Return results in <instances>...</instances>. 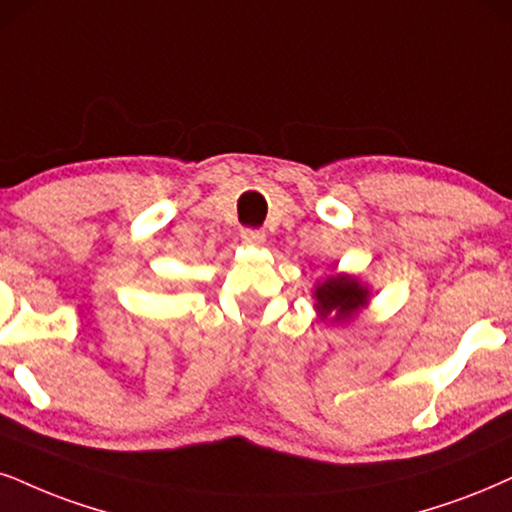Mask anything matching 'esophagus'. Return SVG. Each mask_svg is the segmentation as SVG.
<instances>
[{"label": "esophagus", "instance_id": "34e87169", "mask_svg": "<svg viewBox=\"0 0 512 512\" xmlns=\"http://www.w3.org/2000/svg\"><path fill=\"white\" fill-rule=\"evenodd\" d=\"M242 242L246 246H263V244H266V232H261V230H242Z\"/></svg>", "mask_w": 512, "mask_h": 512}]
</instances>
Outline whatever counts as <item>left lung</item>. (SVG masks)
<instances>
[{"instance_id":"left-lung-1","label":"left lung","mask_w":512,"mask_h":512,"mask_svg":"<svg viewBox=\"0 0 512 512\" xmlns=\"http://www.w3.org/2000/svg\"><path fill=\"white\" fill-rule=\"evenodd\" d=\"M315 313L325 325H346L370 304V287L356 275L337 273L315 282Z\"/></svg>"}]
</instances>
